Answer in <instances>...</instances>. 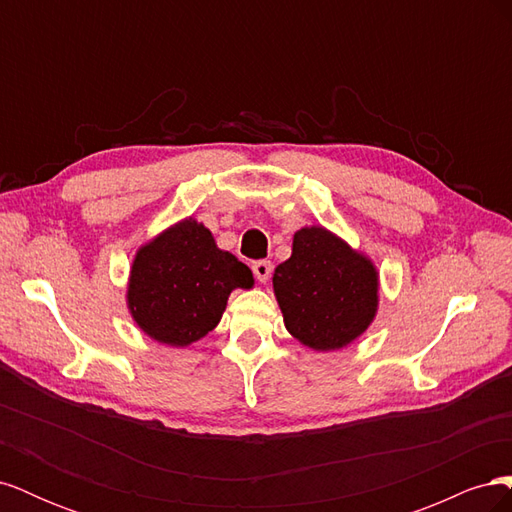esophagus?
<instances>
[{
  "label": "esophagus",
  "instance_id": "1",
  "mask_svg": "<svg viewBox=\"0 0 512 512\" xmlns=\"http://www.w3.org/2000/svg\"><path fill=\"white\" fill-rule=\"evenodd\" d=\"M252 271H254V277H256V280H258L260 284H265V282H269L271 271H273V265H271L269 260H256L254 265H252Z\"/></svg>",
  "mask_w": 512,
  "mask_h": 512
}]
</instances>
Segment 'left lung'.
Instances as JSON below:
<instances>
[{
	"mask_svg": "<svg viewBox=\"0 0 512 512\" xmlns=\"http://www.w3.org/2000/svg\"><path fill=\"white\" fill-rule=\"evenodd\" d=\"M273 290L286 329L322 352L354 342L378 307L376 267L322 226L294 232L292 256L277 265Z\"/></svg>",
	"mask_w": 512,
	"mask_h": 512,
	"instance_id": "1",
	"label": "left lung"
}]
</instances>
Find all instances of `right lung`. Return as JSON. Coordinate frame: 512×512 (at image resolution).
<instances>
[{"label":"right lung","mask_w":512,"mask_h":512,"mask_svg":"<svg viewBox=\"0 0 512 512\" xmlns=\"http://www.w3.org/2000/svg\"><path fill=\"white\" fill-rule=\"evenodd\" d=\"M252 286V271L220 250L209 228L190 218L138 250L128 307L151 339L188 346L218 327L232 290Z\"/></svg>","instance_id":"right-lung-1"}]
</instances>
